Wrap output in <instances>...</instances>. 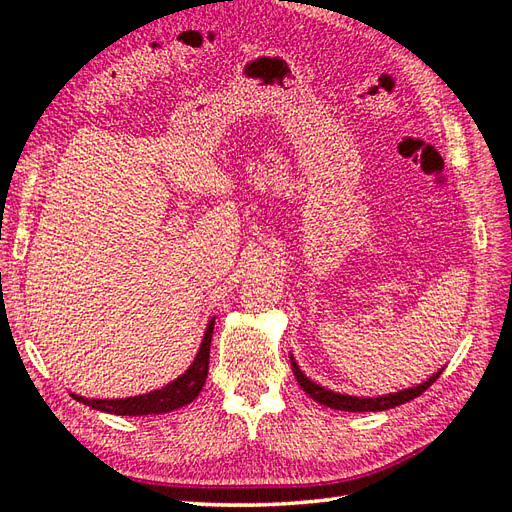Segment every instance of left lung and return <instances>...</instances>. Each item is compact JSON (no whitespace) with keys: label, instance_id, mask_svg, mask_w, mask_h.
Wrapping results in <instances>:
<instances>
[{"label":"left lung","instance_id":"8db88e82","mask_svg":"<svg viewBox=\"0 0 512 512\" xmlns=\"http://www.w3.org/2000/svg\"><path fill=\"white\" fill-rule=\"evenodd\" d=\"M290 365H292V374L297 378L301 389L312 397L314 401H318L320 406H327L331 410H344V412H384V410H391L397 408L401 404H408V401L416 399L418 395H423L429 386L436 382L442 374V369H438L436 374L429 376L427 380H423L421 384H414L408 386V389H401L395 393H386V395H378V397H354V395H344V393H335L324 389V386L316 384L314 380H309L301 367L294 361V356L290 354Z\"/></svg>","mask_w":512,"mask_h":512}]
</instances>
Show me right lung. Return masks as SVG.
Masks as SVG:
<instances>
[{
	"instance_id": "add662e5",
	"label": "right lung",
	"mask_w": 512,
	"mask_h": 512,
	"mask_svg": "<svg viewBox=\"0 0 512 512\" xmlns=\"http://www.w3.org/2000/svg\"><path fill=\"white\" fill-rule=\"evenodd\" d=\"M213 324L215 316L207 322V329L203 335V342L194 356L190 367L183 371L179 378L168 382L162 389L149 391L145 395H134V397H123V399H89L83 395L70 393L72 399L94 408L98 412L106 414H117V416H149V414H166L177 408H183L192 404L203 391L207 371H209V350H211V335H213Z\"/></svg>"
}]
</instances>
